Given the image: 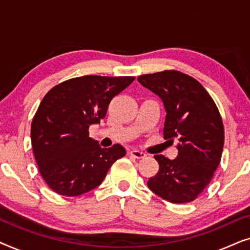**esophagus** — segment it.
Masks as SVG:
<instances>
[{"instance_id": "esophagus-1", "label": "esophagus", "mask_w": 250, "mask_h": 250, "mask_svg": "<svg viewBox=\"0 0 250 250\" xmlns=\"http://www.w3.org/2000/svg\"><path fill=\"white\" fill-rule=\"evenodd\" d=\"M129 156L134 157L136 159H142L145 158L146 155V153H143L142 151H139V150H131V151H129Z\"/></svg>"}]
</instances>
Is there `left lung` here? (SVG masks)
Returning a JSON list of instances; mask_svg holds the SVG:
<instances>
[{"label":"left lung","mask_w":250,"mask_h":250,"mask_svg":"<svg viewBox=\"0 0 250 250\" xmlns=\"http://www.w3.org/2000/svg\"><path fill=\"white\" fill-rule=\"evenodd\" d=\"M139 83L162 99L166 109L164 138L177 141L170 160L156 155L159 170L149 189L173 204L191 203L213 179L221 162L224 126L213 98L197 80L177 70L141 75Z\"/></svg>","instance_id":"obj_1"}]
</instances>
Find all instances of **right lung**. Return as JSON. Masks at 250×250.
<instances>
[{
	"label": "right lung",
	"instance_id": "right-lung-1",
	"mask_svg": "<svg viewBox=\"0 0 250 250\" xmlns=\"http://www.w3.org/2000/svg\"><path fill=\"white\" fill-rule=\"evenodd\" d=\"M134 80L86 75L56 85L43 98L30 136L41 175L54 192L66 197L88 192L125 156L121 145L101 148L88 136V128L105 117L112 99Z\"/></svg>",
	"mask_w": 250,
	"mask_h": 250
}]
</instances>
